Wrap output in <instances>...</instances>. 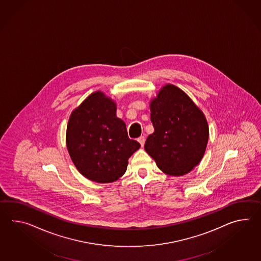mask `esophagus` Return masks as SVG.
<instances>
[{
    "instance_id": "esophagus-1",
    "label": "esophagus",
    "mask_w": 261,
    "mask_h": 261,
    "mask_svg": "<svg viewBox=\"0 0 261 261\" xmlns=\"http://www.w3.org/2000/svg\"><path fill=\"white\" fill-rule=\"evenodd\" d=\"M138 141H139V144L141 145V147H143V146H144L145 138L143 136L139 137V139H138Z\"/></svg>"
}]
</instances>
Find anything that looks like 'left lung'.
Wrapping results in <instances>:
<instances>
[{"instance_id": "obj_1", "label": "left lung", "mask_w": 261, "mask_h": 261, "mask_svg": "<svg viewBox=\"0 0 261 261\" xmlns=\"http://www.w3.org/2000/svg\"><path fill=\"white\" fill-rule=\"evenodd\" d=\"M154 132L144 149L164 173L182 176L201 161L208 144L206 117L180 88L166 84L150 102Z\"/></svg>"}]
</instances>
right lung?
Instances as JSON below:
<instances>
[{
	"mask_svg": "<svg viewBox=\"0 0 261 261\" xmlns=\"http://www.w3.org/2000/svg\"><path fill=\"white\" fill-rule=\"evenodd\" d=\"M116 111L115 101L96 91L72 111L67 123L66 147L72 162L81 175L100 184L119 180L129 157L140 147L128 138Z\"/></svg>",
	"mask_w": 261,
	"mask_h": 261,
	"instance_id": "1",
	"label": "right lung"
}]
</instances>
